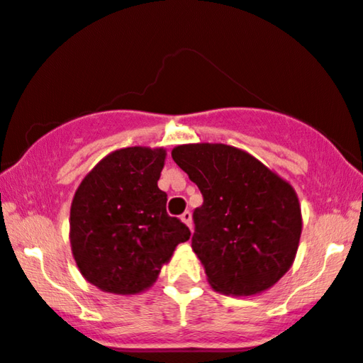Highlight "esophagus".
Wrapping results in <instances>:
<instances>
[{"label": "esophagus", "mask_w": 363, "mask_h": 363, "mask_svg": "<svg viewBox=\"0 0 363 363\" xmlns=\"http://www.w3.org/2000/svg\"><path fill=\"white\" fill-rule=\"evenodd\" d=\"M181 221H182V223H186L187 226H189L191 230H193V215H191L189 211L182 213V215H181Z\"/></svg>", "instance_id": "esophagus-1"}]
</instances>
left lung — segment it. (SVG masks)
<instances>
[{
	"label": "left lung",
	"mask_w": 363,
	"mask_h": 363,
	"mask_svg": "<svg viewBox=\"0 0 363 363\" xmlns=\"http://www.w3.org/2000/svg\"><path fill=\"white\" fill-rule=\"evenodd\" d=\"M172 159L203 194L194 211L193 250L209 286L255 296L291 269L303 216L294 187L260 160L225 143H187Z\"/></svg>",
	"instance_id": "obj_1"
}]
</instances>
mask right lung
I'll return each instance as SVG.
<instances>
[{"instance_id":"right-lung-1","label":"right lung","mask_w":363,"mask_h":363,"mask_svg":"<svg viewBox=\"0 0 363 363\" xmlns=\"http://www.w3.org/2000/svg\"><path fill=\"white\" fill-rule=\"evenodd\" d=\"M165 148L111 152L82 179L71 204V248L87 282L132 296L148 289L191 231L167 215L159 189Z\"/></svg>"}]
</instances>
